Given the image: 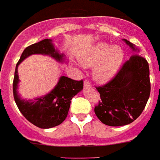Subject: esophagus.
<instances>
[{
    "label": "esophagus",
    "mask_w": 160,
    "mask_h": 160,
    "mask_svg": "<svg viewBox=\"0 0 160 160\" xmlns=\"http://www.w3.org/2000/svg\"><path fill=\"white\" fill-rule=\"evenodd\" d=\"M83 84H84V87H85V88H89V87H91L90 82L88 81V80H85Z\"/></svg>",
    "instance_id": "34e87169"
}]
</instances>
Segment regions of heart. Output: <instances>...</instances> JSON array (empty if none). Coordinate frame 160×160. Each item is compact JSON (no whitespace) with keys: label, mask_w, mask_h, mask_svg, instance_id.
<instances>
[{"label":"heart","mask_w":160,"mask_h":160,"mask_svg":"<svg viewBox=\"0 0 160 160\" xmlns=\"http://www.w3.org/2000/svg\"><path fill=\"white\" fill-rule=\"evenodd\" d=\"M124 56L121 47L99 43L82 53L79 60L84 67H94L93 78L98 83L104 84L111 81L118 72Z\"/></svg>","instance_id":"b5f03b06"}]
</instances>
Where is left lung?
<instances>
[{
  "label": "left lung",
  "mask_w": 160,
  "mask_h": 160,
  "mask_svg": "<svg viewBox=\"0 0 160 160\" xmlns=\"http://www.w3.org/2000/svg\"><path fill=\"white\" fill-rule=\"evenodd\" d=\"M135 51L113 78L97 90L101 100L94 112L105 125L121 126L136 120L145 109L150 94L149 63L138 54L135 46L123 39Z\"/></svg>",
  "instance_id": "8db88e82"
}]
</instances>
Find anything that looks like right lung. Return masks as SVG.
Masks as SVG:
<instances>
[{"mask_svg": "<svg viewBox=\"0 0 160 160\" xmlns=\"http://www.w3.org/2000/svg\"><path fill=\"white\" fill-rule=\"evenodd\" d=\"M32 54H44L58 62H64V55L54 48L52 39H45L28 46L23 51L15 67L13 81V94L15 102L22 115L37 127L48 129L57 126L64 121L68 113L71 100L83 88V81H76L62 76L58 84L50 92L34 100L21 99L18 94L19 83L18 66L23 60Z\"/></svg>", "mask_w": 160, "mask_h": 160, "instance_id": "add662e5", "label": "right lung"}]
</instances>
